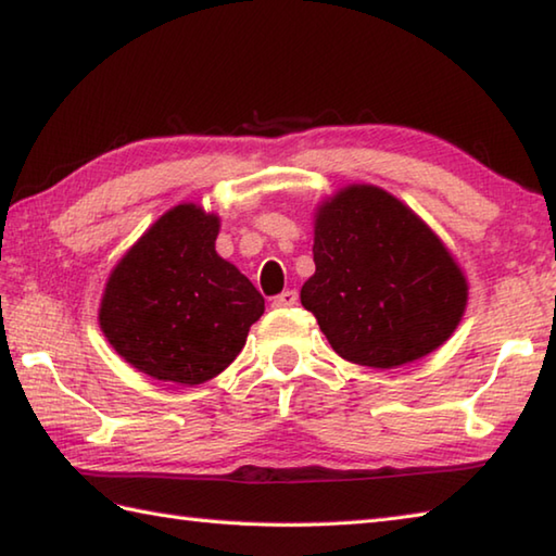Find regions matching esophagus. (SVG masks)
<instances>
[{
    "instance_id": "esophagus-1",
    "label": "esophagus",
    "mask_w": 556,
    "mask_h": 556,
    "mask_svg": "<svg viewBox=\"0 0 556 556\" xmlns=\"http://www.w3.org/2000/svg\"><path fill=\"white\" fill-rule=\"evenodd\" d=\"M298 303V293L295 290H283L278 298H273V307L278 309H286V307H293Z\"/></svg>"
}]
</instances>
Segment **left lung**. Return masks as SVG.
<instances>
[{"label":"left lung","instance_id":"left-lung-1","mask_svg":"<svg viewBox=\"0 0 556 556\" xmlns=\"http://www.w3.org/2000/svg\"><path fill=\"white\" fill-rule=\"evenodd\" d=\"M313 253L300 303L352 364H413L440 349L466 313L469 283L452 251L376 185H346L317 204Z\"/></svg>","mask_w":556,"mask_h":556}]
</instances>
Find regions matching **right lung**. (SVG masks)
Returning a JSON list of instances; mask_svg holds the SVG:
<instances>
[{"instance_id":"obj_1","label":"right lung","mask_w":556,"mask_h":556,"mask_svg":"<svg viewBox=\"0 0 556 556\" xmlns=\"http://www.w3.org/2000/svg\"><path fill=\"white\" fill-rule=\"evenodd\" d=\"M219 217L198 202L161 214L106 278L100 329L136 371L200 386L219 376L266 309L251 280L214 241Z\"/></svg>"}]
</instances>
